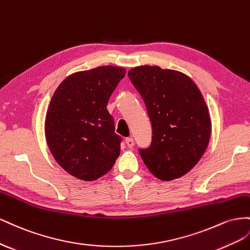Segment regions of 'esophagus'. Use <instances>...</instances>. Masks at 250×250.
Masks as SVG:
<instances>
[{
    "mask_svg": "<svg viewBox=\"0 0 250 250\" xmlns=\"http://www.w3.org/2000/svg\"><path fill=\"white\" fill-rule=\"evenodd\" d=\"M125 144L130 148H132L134 146V140H133V138H131V137L125 138Z\"/></svg>",
    "mask_w": 250,
    "mask_h": 250,
    "instance_id": "obj_1",
    "label": "esophagus"
}]
</instances>
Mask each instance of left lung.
I'll return each mask as SVG.
<instances>
[{
	"label": "left lung",
	"instance_id": "8db88e82",
	"mask_svg": "<svg viewBox=\"0 0 250 250\" xmlns=\"http://www.w3.org/2000/svg\"><path fill=\"white\" fill-rule=\"evenodd\" d=\"M127 75L152 123L151 146L139 148L145 165L165 181L188 174L203 156L211 132L200 90L188 75L158 66H139Z\"/></svg>",
	"mask_w": 250,
	"mask_h": 250
}]
</instances>
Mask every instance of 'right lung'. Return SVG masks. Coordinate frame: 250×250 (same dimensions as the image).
I'll return each mask as SVG.
<instances>
[{
  "instance_id": "1",
  "label": "right lung",
  "mask_w": 250,
  "mask_h": 250,
  "mask_svg": "<svg viewBox=\"0 0 250 250\" xmlns=\"http://www.w3.org/2000/svg\"><path fill=\"white\" fill-rule=\"evenodd\" d=\"M125 69L102 66L69 75L55 90L45 120L50 152L78 179L93 181L112 168L120 154L121 137L106 110Z\"/></svg>"
}]
</instances>
